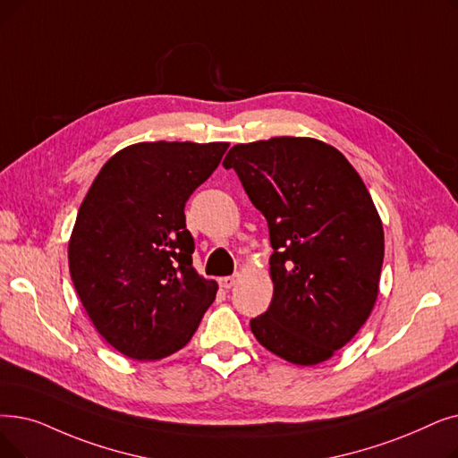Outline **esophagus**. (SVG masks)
I'll return each instance as SVG.
<instances>
[{"label": "esophagus", "mask_w": 458, "mask_h": 458, "mask_svg": "<svg viewBox=\"0 0 458 458\" xmlns=\"http://www.w3.org/2000/svg\"><path fill=\"white\" fill-rule=\"evenodd\" d=\"M240 273H235V275H232V276H223V278H218V284H221L223 288H226V290H230V288H233L237 283H240Z\"/></svg>", "instance_id": "esophagus-1"}]
</instances>
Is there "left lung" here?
I'll return each mask as SVG.
<instances>
[{"mask_svg": "<svg viewBox=\"0 0 458 458\" xmlns=\"http://www.w3.org/2000/svg\"><path fill=\"white\" fill-rule=\"evenodd\" d=\"M223 166L266 216L273 247V300L250 331L293 365L327 361L380 292L384 228L363 180L339 149L305 136L237 144Z\"/></svg>", "mask_w": 458, "mask_h": 458, "instance_id": "1", "label": "left lung"}]
</instances>
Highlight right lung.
<instances>
[{"label": "right lung", "mask_w": 458, "mask_h": 458, "mask_svg": "<svg viewBox=\"0 0 458 458\" xmlns=\"http://www.w3.org/2000/svg\"><path fill=\"white\" fill-rule=\"evenodd\" d=\"M228 142H140L110 157L78 209L69 271L103 339L138 361L182 350L216 283L192 267L185 202Z\"/></svg>", "instance_id": "right-lung-1"}]
</instances>
